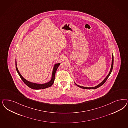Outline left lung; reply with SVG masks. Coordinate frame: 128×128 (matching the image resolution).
<instances>
[{"label":"left lung","mask_w":128,"mask_h":128,"mask_svg":"<svg viewBox=\"0 0 128 128\" xmlns=\"http://www.w3.org/2000/svg\"><path fill=\"white\" fill-rule=\"evenodd\" d=\"M112 65L110 70V72H109L108 74L107 75V76L105 78L104 80H103L100 83H99L98 85L97 86H96L94 87H83V86H80V85H77V84H76L75 83V84L78 87H80V88H83V89H89V90H90H90H92V89H96V88H99V87L101 86H102V85H103L104 84V82L106 81L107 78H108L109 77V76H110V75L111 74L112 71V68H113V65H114V55H113V54H112Z\"/></svg>","instance_id":"8db88e82"}]
</instances>
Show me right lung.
<instances>
[{"instance_id": "right-lung-1", "label": "right lung", "mask_w": 128, "mask_h": 128, "mask_svg": "<svg viewBox=\"0 0 128 128\" xmlns=\"http://www.w3.org/2000/svg\"><path fill=\"white\" fill-rule=\"evenodd\" d=\"M60 64V63H58V64H56L54 65V68H53V70L52 72V77L51 79L50 80L49 82H48L44 83V84H38V83H35L32 82H30L28 80H26L25 78H24L22 75L20 74L19 71L18 70V68L17 67L16 61V70H17V72H18V74H19V75L20 76L21 79L24 82L25 84L28 86L29 88L33 89V90H40V89H44L46 88H48V87H51L54 82V77H55V74L56 72V71L58 69V66H59V65Z\"/></svg>"}]
</instances>
